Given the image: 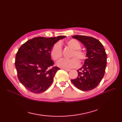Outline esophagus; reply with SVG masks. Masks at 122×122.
I'll return each mask as SVG.
<instances>
[{"mask_svg": "<svg viewBox=\"0 0 122 122\" xmlns=\"http://www.w3.org/2000/svg\"><path fill=\"white\" fill-rule=\"evenodd\" d=\"M64 69V70H65L66 71H70V70H71L70 69Z\"/></svg>", "mask_w": 122, "mask_h": 122, "instance_id": "34e87169", "label": "esophagus"}]
</instances>
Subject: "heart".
<instances>
[{"label":"heart","mask_w":122,"mask_h":122,"mask_svg":"<svg viewBox=\"0 0 122 122\" xmlns=\"http://www.w3.org/2000/svg\"><path fill=\"white\" fill-rule=\"evenodd\" d=\"M61 43H57L53 45L50 50V55L54 61H58L62 56ZM66 45L73 50L70 60H63L58 63L59 67L63 68H75L80 63H83L86 59V53L80 48L81 45L76 39H70L66 42Z\"/></svg>","instance_id":"heart-1"}]
</instances>
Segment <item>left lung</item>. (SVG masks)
<instances>
[{"label": "left lung", "instance_id": "left-lung-1", "mask_svg": "<svg viewBox=\"0 0 122 122\" xmlns=\"http://www.w3.org/2000/svg\"><path fill=\"white\" fill-rule=\"evenodd\" d=\"M72 38L86 47L87 58L82 67L77 70L78 76L71 81L80 90H92L98 86L104 75L107 61L105 50L99 40L91 36L76 35Z\"/></svg>", "mask_w": 122, "mask_h": 122}]
</instances>
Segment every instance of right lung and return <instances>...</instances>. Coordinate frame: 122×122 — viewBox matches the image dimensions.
Wrapping results in <instances>:
<instances>
[{"instance_id":"right-lung-1","label":"right lung","mask_w":122,"mask_h":122,"mask_svg":"<svg viewBox=\"0 0 122 122\" xmlns=\"http://www.w3.org/2000/svg\"><path fill=\"white\" fill-rule=\"evenodd\" d=\"M66 36L36 37L24 43L16 53L15 65L18 78L29 91L42 93L52 84L60 69L51 58L50 50L55 43Z\"/></svg>"}]
</instances>
